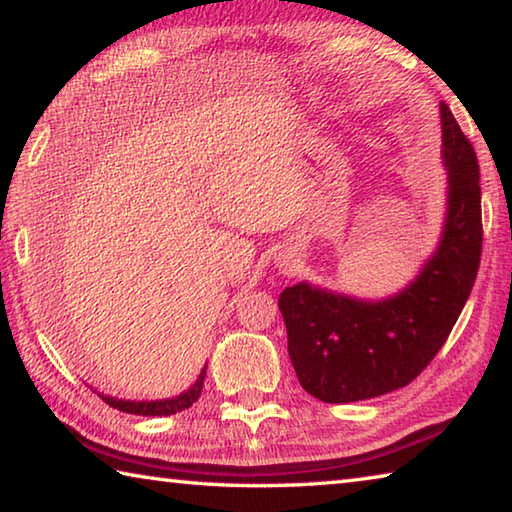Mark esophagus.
<instances>
[{"label":"esophagus","instance_id":"1","mask_svg":"<svg viewBox=\"0 0 512 512\" xmlns=\"http://www.w3.org/2000/svg\"><path fill=\"white\" fill-rule=\"evenodd\" d=\"M277 266H280L282 273H293V271H296V262H293L291 257H280V259H277Z\"/></svg>","mask_w":512,"mask_h":512}]
</instances>
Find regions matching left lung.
<instances>
[{
  "instance_id": "obj_1",
  "label": "left lung",
  "mask_w": 512,
  "mask_h": 512,
  "mask_svg": "<svg viewBox=\"0 0 512 512\" xmlns=\"http://www.w3.org/2000/svg\"><path fill=\"white\" fill-rule=\"evenodd\" d=\"M440 131L443 228L413 280L379 300L309 282L280 293L291 363L302 388L320 402L370 400L409 384L443 348L470 298L483 241L479 162L445 103Z\"/></svg>"
}]
</instances>
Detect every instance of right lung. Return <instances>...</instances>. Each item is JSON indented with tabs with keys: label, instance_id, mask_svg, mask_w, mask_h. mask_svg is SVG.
Masks as SVG:
<instances>
[{
	"label": "right lung",
	"instance_id": "add662e5",
	"mask_svg": "<svg viewBox=\"0 0 512 512\" xmlns=\"http://www.w3.org/2000/svg\"><path fill=\"white\" fill-rule=\"evenodd\" d=\"M205 370H207V363L201 368V372H198L196 381L187 388V391H183L180 395L167 397V400H140V402H137V400H119V397L103 395V393H97V391H94V393H97L103 402L110 404L112 409L124 411V413H133V415H173L178 411L189 409V406H192L198 400V397H201Z\"/></svg>",
	"mask_w": 512,
	"mask_h": 512
}]
</instances>
